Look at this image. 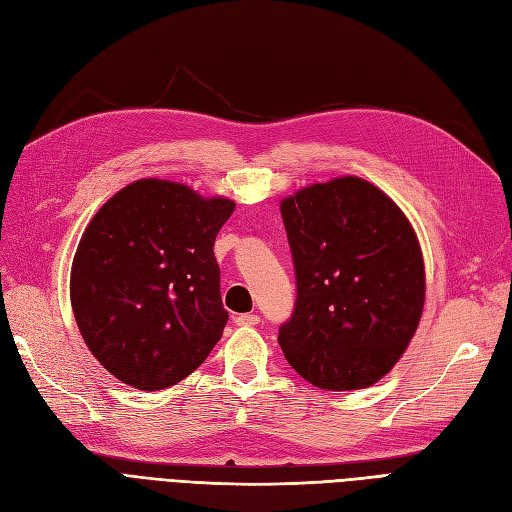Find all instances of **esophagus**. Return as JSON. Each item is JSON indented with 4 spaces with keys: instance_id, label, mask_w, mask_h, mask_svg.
Segmentation results:
<instances>
[{
    "instance_id": "obj_1",
    "label": "esophagus",
    "mask_w": 512,
    "mask_h": 512,
    "mask_svg": "<svg viewBox=\"0 0 512 512\" xmlns=\"http://www.w3.org/2000/svg\"><path fill=\"white\" fill-rule=\"evenodd\" d=\"M234 323L239 327H254L260 323V316L258 314H237L234 316Z\"/></svg>"
}]
</instances>
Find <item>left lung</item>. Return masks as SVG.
<instances>
[{
  "mask_svg": "<svg viewBox=\"0 0 512 512\" xmlns=\"http://www.w3.org/2000/svg\"><path fill=\"white\" fill-rule=\"evenodd\" d=\"M297 275L278 342L288 364L329 392L388 375L424 310V258L396 202L357 176L299 189L280 204Z\"/></svg>",
  "mask_w": 512,
  "mask_h": 512,
  "instance_id": "8db88e82",
  "label": "left lung"
}]
</instances>
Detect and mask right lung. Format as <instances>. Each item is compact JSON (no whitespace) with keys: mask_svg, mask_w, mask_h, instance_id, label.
<instances>
[{"mask_svg":"<svg viewBox=\"0 0 512 512\" xmlns=\"http://www.w3.org/2000/svg\"><path fill=\"white\" fill-rule=\"evenodd\" d=\"M234 211L183 183L140 178L90 219L71 269V303L90 353L135 390L196 370L228 321L213 245Z\"/></svg>","mask_w":512,"mask_h":512,"instance_id":"add662e5","label":"right lung"}]
</instances>
